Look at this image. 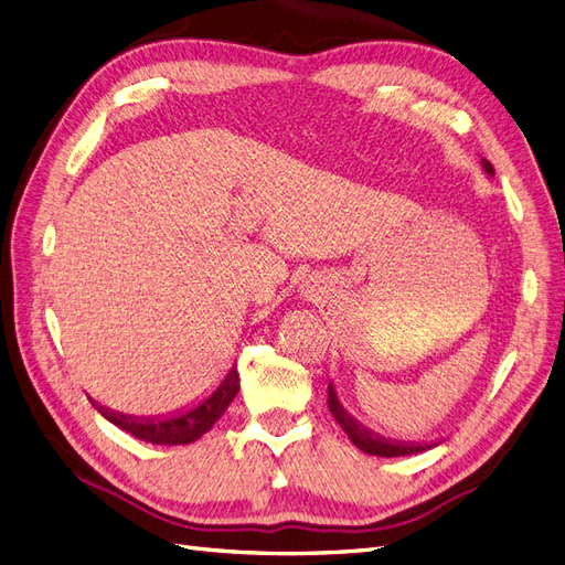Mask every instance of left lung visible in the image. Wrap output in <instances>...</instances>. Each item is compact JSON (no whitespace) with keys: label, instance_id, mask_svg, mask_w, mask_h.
Here are the masks:
<instances>
[{"label":"left lung","instance_id":"left-lung-1","mask_svg":"<svg viewBox=\"0 0 565 565\" xmlns=\"http://www.w3.org/2000/svg\"><path fill=\"white\" fill-rule=\"evenodd\" d=\"M482 171L487 175H494L492 163L482 159ZM328 408L332 418L340 423V428L347 433V437L354 441V447H359L363 454L371 456H385V459H394V456H414V454H423L437 445H441V439H433V441H402V439H390L383 437L375 430H369L363 423H359L349 411L344 408V404L340 402L338 396V387L332 383L328 385Z\"/></svg>","mask_w":565,"mask_h":565}]
</instances>
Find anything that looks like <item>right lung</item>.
I'll return each instance as SVG.
<instances>
[{"mask_svg":"<svg viewBox=\"0 0 565 565\" xmlns=\"http://www.w3.org/2000/svg\"><path fill=\"white\" fill-rule=\"evenodd\" d=\"M239 392V373H237V363H233L227 369L225 377L216 385L211 394H206L204 399L196 404H190L185 408H178L173 414L166 416H128L120 414V411L106 408L97 404L93 396L89 402L99 411V414L114 423L116 428L126 430L128 435L149 441V445H166V447H175V445H190V441H196L204 433L213 428L225 408L231 406Z\"/></svg>","mask_w":565,"mask_h":565,"instance_id":"right-lung-1","label":"right lung"}]
</instances>
